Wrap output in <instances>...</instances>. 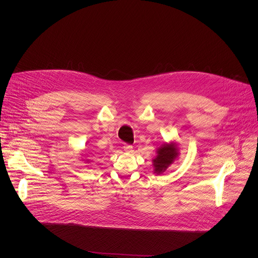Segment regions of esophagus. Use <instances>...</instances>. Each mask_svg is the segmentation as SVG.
I'll return each mask as SVG.
<instances>
[{
  "mask_svg": "<svg viewBox=\"0 0 258 258\" xmlns=\"http://www.w3.org/2000/svg\"><path fill=\"white\" fill-rule=\"evenodd\" d=\"M123 150L125 151V152H131L132 150H133V146L132 145H124L123 146Z\"/></svg>",
  "mask_w": 258,
  "mask_h": 258,
  "instance_id": "esophagus-1",
  "label": "esophagus"
}]
</instances>
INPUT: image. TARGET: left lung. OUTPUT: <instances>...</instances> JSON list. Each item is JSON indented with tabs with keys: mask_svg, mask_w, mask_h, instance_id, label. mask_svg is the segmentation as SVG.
<instances>
[{
	"mask_svg": "<svg viewBox=\"0 0 258 258\" xmlns=\"http://www.w3.org/2000/svg\"><path fill=\"white\" fill-rule=\"evenodd\" d=\"M156 156L152 160L153 162V172L155 174L163 173L175 160L179 155L178 145L173 142L164 143L159 146L156 151Z\"/></svg>",
	"mask_w": 258,
	"mask_h": 258,
	"instance_id": "obj_1",
	"label": "left lung"
}]
</instances>
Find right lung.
<instances>
[{
  "label": "right lung",
  "mask_w": 258,
  "mask_h": 258,
  "mask_svg": "<svg viewBox=\"0 0 258 258\" xmlns=\"http://www.w3.org/2000/svg\"><path fill=\"white\" fill-rule=\"evenodd\" d=\"M83 160H84V161H86V163H87V164H89V163H91V162H92L90 159H87V160H86V159H83Z\"/></svg>",
  "instance_id": "1"
}]
</instances>
